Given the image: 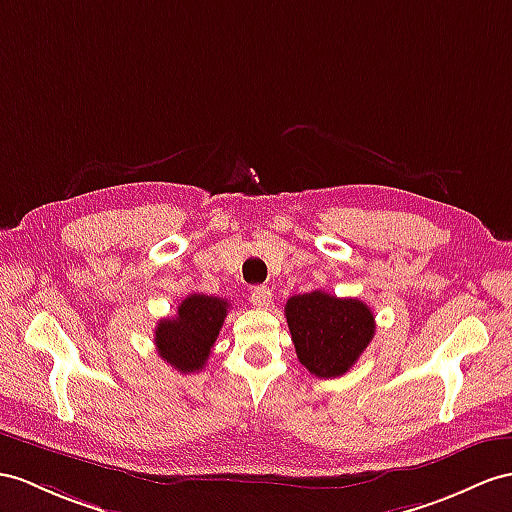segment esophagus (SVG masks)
Returning a JSON list of instances; mask_svg holds the SVG:
<instances>
[{
  "instance_id": "obj_1",
  "label": "esophagus",
  "mask_w": 512,
  "mask_h": 512,
  "mask_svg": "<svg viewBox=\"0 0 512 512\" xmlns=\"http://www.w3.org/2000/svg\"><path fill=\"white\" fill-rule=\"evenodd\" d=\"M252 304L256 306V308H267L269 304H271V291H269V286H256V289L252 291Z\"/></svg>"
}]
</instances>
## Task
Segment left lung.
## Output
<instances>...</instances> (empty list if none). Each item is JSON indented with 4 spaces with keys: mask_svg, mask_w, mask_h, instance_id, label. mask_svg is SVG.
Masks as SVG:
<instances>
[{
    "mask_svg": "<svg viewBox=\"0 0 512 512\" xmlns=\"http://www.w3.org/2000/svg\"><path fill=\"white\" fill-rule=\"evenodd\" d=\"M284 315L299 363L317 378L350 371L376 332V317L365 302L326 291L293 295Z\"/></svg>",
    "mask_w": 512,
    "mask_h": 512,
    "instance_id": "left-lung-1",
    "label": "left lung"
}]
</instances>
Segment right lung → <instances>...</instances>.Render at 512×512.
<instances>
[{"mask_svg": "<svg viewBox=\"0 0 512 512\" xmlns=\"http://www.w3.org/2000/svg\"><path fill=\"white\" fill-rule=\"evenodd\" d=\"M228 302L221 297L193 293L182 299L178 315L160 319L154 343L160 358L180 373L202 371L219 336Z\"/></svg>", "mask_w": 512, "mask_h": 512, "instance_id": "add662e5", "label": "right lung"}]
</instances>
